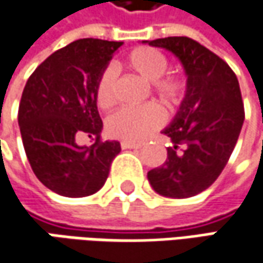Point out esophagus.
<instances>
[{
    "mask_svg": "<svg viewBox=\"0 0 263 263\" xmlns=\"http://www.w3.org/2000/svg\"><path fill=\"white\" fill-rule=\"evenodd\" d=\"M143 146V143H136V142H130V140H123L121 147L123 149H140Z\"/></svg>",
    "mask_w": 263,
    "mask_h": 263,
    "instance_id": "esophagus-1",
    "label": "esophagus"
}]
</instances>
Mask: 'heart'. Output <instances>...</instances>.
<instances>
[{
	"label": "heart",
	"mask_w": 263,
	"mask_h": 263,
	"mask_svg": "<svg viewBox=\"0 0 263 263\" xmlns=\"http://www.w3.org/2000/svg\"><path fill=\"white\" fill-rule=\"evenodd\" d=\"M124 66L151 83V92L167 106L177 105L186 92V83L178 76H164L168 61L162 52L151 46H139L124 58ZM116 73L105 68L98 79L95 89L96 104L109 108L116 101ZM164 114L155 104L124 106L116 111L106 121V128L112 136L126 140H142L162 126Z\"/></svg>",
	"instance_id": "heart-1"
}]
</instances>
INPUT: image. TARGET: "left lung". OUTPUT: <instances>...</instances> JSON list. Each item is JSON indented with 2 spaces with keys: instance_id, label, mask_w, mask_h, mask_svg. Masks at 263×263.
Segmentation results:
<instances>
[{
  "instance_id": "obj_1",
  "label": "left lung",
  "mask_w": 263,
  "mask_h": 263,
  "mask_svg": "<svg viewBox=\"0 0 263 263\" xmlns=\"http://www.w3.org/2000/svg\"><path fill=\"white\" fill-rule=\"evenodd\" d=\"M180 60L187 76L184 99L162 133L167 159L147 173L161 196L184 199L206 190L222 173L237 143L245 108L237 76L217 54L187 36L147 42Z\"/></svg>"
}]
</instances>
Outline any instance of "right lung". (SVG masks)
I'll return each instance as SVG.
<instances>
[{"instance_id":"add662e5","label":"right lung","mask_w":263,"mask_h":263,"mask_svg":"<svg viewBox=\"0 0 263 263\" xmlns=\"http://www.w3.org/2000/svg\"><path fill=\"white\" fill-rule=\"evenodd\" d=\"M123 42L79 39L55 51L29 77L18 105L26 157L37 180L57 195L85 197L105 184L120 143L101 140L98 79ZM96 139L92 147L77 137Z\"/></svg>"}]
</instances>
